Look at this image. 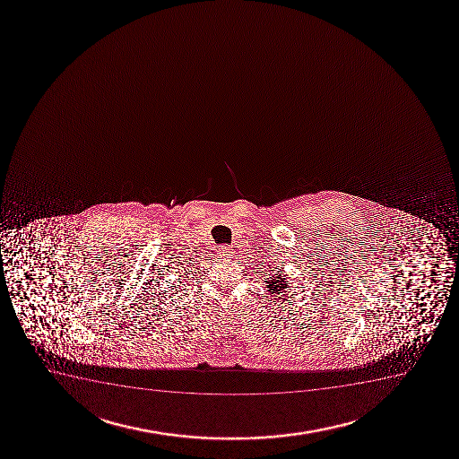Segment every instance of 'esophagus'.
<instances>
[{"label": "esophagus", "mask_w": 459, "mask_h": 459, "mask_svg": "<svg viewBox=\"0 0 459 459\" xmlns=\"http://www.w3.org/2000/svg\"><path fill=\"white\" fill-rule=\"evenodd\" d=\"M233 254V248L230 246H221V247L218 248V255L221 256V258H230Z\"/></svg>", "instance_id": "obj_1"}]
</instances>
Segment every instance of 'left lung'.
<instances>
[{
    "mask_svg": "<svg viewBox=\"0 0 459 459\" xmlns=\"http://www.w3.org/2000/svg\"><path fill=\"white\" fill-rule=\"evenodd\" d=\"M287 282L289 281L286 278H282L281 273H276V275L270 276V280L267 281V289H269L270 295H275V297L280 298L287 295L286 291L289 290L287 289Z\"/></svg>",
    "mask_w": 459,
    "mask_h": 459,
    "instance_id": "1",
    "label": "left lung"
}]
</instances>
